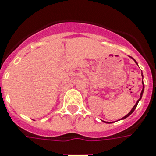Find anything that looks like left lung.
I'll return each instance as SVG.
<instances>
[{
    "label": "left lung",
    "instance_id": "1",
    "mask_svg": "<svg viewBox=\"0 0 156 156\" xmlns=\"http://www.w3.org/2000/svg\"><path fill=\"white\" fill-rule=\"evenodd\" d=\"M131 58H133V57H131ZM133 61H134L135 62L137 63V62H136V61H135V60L133 59ZM137 64H138V63H137ZM142 77H143V73H142ZM144 83H143V89H142V91H141V94H140V98H139V100H138V101H137V103H136V104L134 105V106H133V109H132V110H131V112H129V113H128V114H127V115H126V116H123V117H122V119H125V118H127V116H130V115H131L132 113H133V112H134V110H135V109H136V107H137V105H138V103H139V101H140V100H141V98H142L143 93H144Z\"/></svg>",
    "mask_w": 156,
    "mask_h": 156
}]
</instances>
